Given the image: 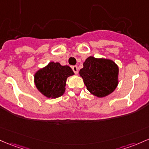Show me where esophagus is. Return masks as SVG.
<instances>
[{
  "mask_svg": "<svg viewBox=\"0 0 149 149\" xmlns=\"http://www.w3.org/2000/svg\"><path fill=\"white\" fill-rule=\"evenodd\" d=\"M72 69H73V72H74V73H76V74H78V68L77 66H72Z\"/></svg>",
  "mask_w": 149,
  "mask_h": 149,
  "instance_id": "obj_1",
  "label": "esophagus"
}]
</instances>
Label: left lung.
Masks as SVG:
<instances>
[{"mask_svg": "<svg viewBox=\"0 0 149 149\" xmlns=\"http://www.w3.org/2000/svg\"><path fill=\"white\" fill-rule=\"evenodd\" d=\"M88 91L98 97L112 93L118 85L119 68L113 61L89 56L79 71Z\"/></svg>", "mask_w": 149, "mask_h": 149, "instance_id": "obj_1", "label": "left lung"}]
</instances>
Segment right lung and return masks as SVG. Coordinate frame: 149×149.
I'll list each match as a JSON object with an SVG mask.
<instances>
[{"mask_svg": "<svg viewBox=\"0 0 149 149\" xmlns=\"http://www.w3.org/2000/svg\"><path fill=\"white\" fill-rule=\"evenodd\" d=\"M74 75L71 67L50 62L35 74V83L38 91L48 98H56L66 90V79Z\"/></svg>", "mask_w": 149, "mask_h": 149, "instance_id": "right-lung-1", "label": "right lung"}]
</instances>
